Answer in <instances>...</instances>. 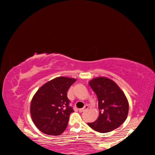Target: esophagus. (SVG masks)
Returning a JSON list of instances; mask_svg holds the SVG:
<instances>
[{"label":"esophagus","instance_id":"esophagus-1","mask_svg":"<svg viewBox=\"0 0 155 155\" xmlns=\"http://www.w3.org/2000/svg\"><path fill=\"white\" fill-rule=\"evenodd\" d=\"M88 108H89V106H88V105H85V107H83V108L78 109V111H79L80 112H83V111H85V110L88 109Z\"/></svg>","mask_w":155,"mask_h":155}]
</instances>
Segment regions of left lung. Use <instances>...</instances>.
Listing matches in <instances>:
<instances>
[{
    "label": "left lung",
    "instance_id": "1",
    "mask_svg": "<svg viewBox=\"0 0 155 155\" xmlns=\"http://www.w3.org/2000/svg\"><path fill=\"white\" fill-rule=\"evenodd\" d=\"M98 100L99 115L87 124L96 131L108 133L116 129L127 119L128 102L124 93L114 81L100 77L89 82Z\"/></svg>",
    "mask_w": 155,
    "mask_h": 155
}]
</instances>
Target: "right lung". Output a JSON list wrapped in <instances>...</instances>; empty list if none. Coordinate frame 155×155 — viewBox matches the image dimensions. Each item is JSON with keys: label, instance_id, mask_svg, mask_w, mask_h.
Returning a JSON list of instances; mask_svg holds the SVG:
<instances>
[{"label": "right lung", "instance_id": "1", "mask_svg": "<svg viewBox=\"0 0 155 155\" xmlns=\"http://www.w3.org/2000/svg\"><path fill=\"white\" fill-rule=\"evenodd\" d=\"M75 78L59 77L38 89L31 100L30 112L36 127L49 135H59L65 130L73 109L67 92Z\"/></svg>", "mask_w": 155, "mask_h": 155}]
</instances>
